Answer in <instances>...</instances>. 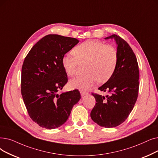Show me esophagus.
Returning <instances> with one entry per match:
<instances>
[{"mask_svg": "<svg viewBox=\"0 0 158 158\" xmlns=\"http://www.w3.org/2000/svg\"><path fill=\"white\" fill-rule=\"evenodd\" d=\"M80 92H81V95L82 97H83V96L88 95V92H85V91H81Z\"/></svg>", "mask_w": 158, "mask_h": 158, "instance_id": "1", "label": "esophagus"}]
</instances>
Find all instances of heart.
<instances>
[{
  "label": "heart",
  "mask_w": 158,
  "mask_h": 158,
  "mask_svg": "<svg viewBox=\"0 0 158 158\" xmlns=\"http://www.w3.org/2000/svg\"><path fill=\"white\" fill-rule=\"evenodd\" d=\"M73 56L66 55L61 64L68 76H73L77 70L78 63L87 62L85 72L72 79L68 85L72 89L87 91L98 81L105 83L111 78L118 64V53L111 45L97 40H88L75 46L72 50Z\"/></svg>",
  "instance_id": "obj_1"
}]
</instances>
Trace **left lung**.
Listing matches in <instances>:
<instances>
[{
	"label": "left lung",
	"mask_w": 158,
	"mask_h": 158,
	"mask_svg": "<svg viewBox=\"0 0 158 158\" xmlns=\"http://www.w3.org/2000/svg\"><path fill=\"white\" fill-rule=\"evenodd\" d=\"M118 46V64L111 78L98 89L109 95L92 94L95 105L90 113L92 119L101 127H115L124 122L132 112L139 91V67L129 44L119 36L112 35Z\"/></svg>",
	"instance_id": "obj_1"
}]
</instances>
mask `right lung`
<instances>
[{
  "mask_svg": "<svg viewBox=\"0 0 158 158\" xmlns=\"http://www.w3.org/2000/svg\"><path fill=\"white\" fill-rule=\"evenodd\" d=\"M79 42L56 34L46 35L32 47L24 60L23 99L30 117L41 127L54 129L63 125L81 99L77 90L57 94L68 82L61 60Z\"/></svg>",
  "mask_w": 158,
  "mask_h": 158,
  "instance_id": "right-lung-1",
  "label": "right lung"
}]
</instances>
